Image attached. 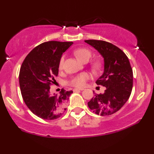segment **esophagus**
<instances>
[{
    "instance_id": "esophagus-1",
    "label": "esophagus",
    "mask_w": 154,
    "mask_h": 154,
    "mask_svg": "<svg viewBox=\"0 0 154 154\" xmlns=\"http://www.w3.org/2000/svg\"><path fill=\"white\" fill-rule=\"evenodd\" d=\"M83 88H75V89L73 90L74 92H77V91H83Z\"/></svg>"
}]
</instances>
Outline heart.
<instances>
[{"label": "heart", "instance_id": "b5f03b06", "mask_svg": "<svg viewBox=\"0 0 154 154\" xmlns=\"http://www.w3.org/2000/svg\"><path fill=\"white\" fill-rule=\"evenodd\" d=\"M75 55L76 57L79 61H82V62H88L92 56V53L89 49L85 48H80L77 49L75 51ZM65 56H61V59L59 61V68L62 69L63 66V63H64ZM93 68L95 69H98L99 68V64L98 63H95L93 65ZM90 79V75L88 73H82L81 75L76 76L73 77L71 80H70L69 84L72 86H75L77 88H82L85 85V83L88 79Z\"/></svg>", "mask_w": 154, "mask_h": 154}]
</instances>
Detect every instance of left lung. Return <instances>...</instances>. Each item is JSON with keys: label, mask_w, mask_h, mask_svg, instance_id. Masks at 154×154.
Returning a JSON list of instances; mask_svg holds the SVG:
<instances>
[{"label": "left lung", "mask_w": 154, "mask_h": 154, "mask_svg": "<svg viewBox=\"0 0 154 154\" xmlns=\"http://www.w3.org/2000/svg\"><path fill=\"white\" fill-rule=\"evenodd\" d=\"M85 42L103 56V73L95 83L106 87L103 94L95 95L88 106L98 115H111L125 105L131 94L133 73L130 61L121 49L110 43L97 40Z\"/></svg>", "instance_id": "1"}]
</instances>
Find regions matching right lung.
Returning <instances> with one entry per match:
<instances>
[{"instance_id": "right-lung-1", "label": "right lung", "mask_w": 154, "mask_h": 154, "mask_svg": "<svg viewBox=\"0 0 154 154\" xmlns=\"http://www.w3.org/2000/svg\"><path fill=\"white\" fill-rule=\"evenodd\" d=\"M72 42L48 41L30 51L19 72V86L23 100L33 114L43 119L59 118L66 111L73 92L62 89L59 95H51V85L58 76L59 61Z\"/></svg>"}]
</instances>
